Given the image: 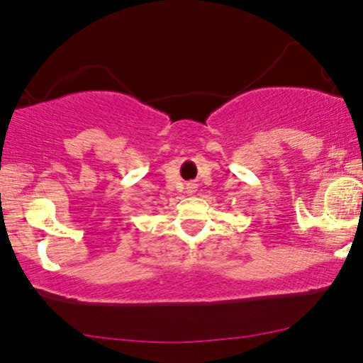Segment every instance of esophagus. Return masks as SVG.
I'll return each mask as SVG.
<instances>
[{"label":"esophagus","instance_id":"esophagus-1","mask_svg":"<svg viewBox=\"0 0 363 363\" xmlns=\"http://www.w3.org/2000/svg\"><path fill=\"white\" fill-rule=\"evenodd\" d=\"M188 191H190V193L196 191V185H195V183H190V185H188Z\"/></svg>","mask_w":363,"mask_h":363}]
</instances>
